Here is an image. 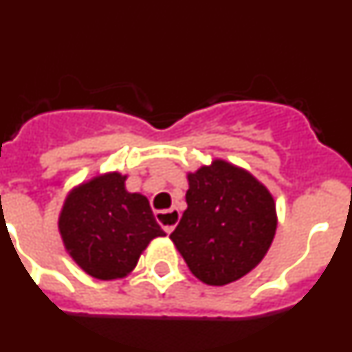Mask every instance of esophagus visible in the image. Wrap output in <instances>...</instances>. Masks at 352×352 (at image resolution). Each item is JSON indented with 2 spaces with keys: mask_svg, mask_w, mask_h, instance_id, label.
I'll return each mask as SVG.
<instances>
[{
  "mask_svg": "<svg viewBox=\"0 0 352 352\" xmlns=\"http://www.w3.org/2000/svg\"><path fill=\"white\" fill-rule=\"evenodd\" d=\"M179 217H182V213H179V210H176V208L157 211V222L160 223L162 229H164L167 234H170V232L174 231V227L178 226Z\"/></svg>",
  "mask_w": 352,
  "mask_h": 352,
  "instance_id": "obj_1",
  "label": "esophagus"
}]
</instances>
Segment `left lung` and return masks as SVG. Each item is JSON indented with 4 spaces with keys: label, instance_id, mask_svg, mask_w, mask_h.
Returning <instances> with one entry per match:
<instances>
[{
    "label": "left lung",
    "instance_id": "obj_1",
    "mask_svg": "<svg viewBox=\"0 0 352 352\" xmlns=\"http://www.w3.org/2000/svg\"><path fill=\"white\" fill-rule=\"evenodd\" d=\"M186 179V210L169 238L201 282L239 280L272 247L275 199L254 174L220 158Z\"/></svg>",
    "mask_w": 352,
    "mask_h": 352
}]
</instances>
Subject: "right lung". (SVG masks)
<instances>
[{"mask_svg":"<svg viewBox=\"0 0 352 352\" xmlns=\"http://www.w3.org/2000/svg\"><path fill=\"white\" fill-rule=\"evenodd\" d=\"M126 176L98 174L68 192L58 229L68 256L98 280L125 278L149 241L166 236L142 194L129 192Z\"/></svg>","mask_w":352,"mask_h":352,"instance_id":"add662e5","label":"right lung"}]
</instances>
